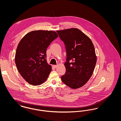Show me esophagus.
<instances>
[{
    "mask_svg": "<svg viewBox=\"0 0 121 121\" xmlns=\"http://www.w3.org/2000/svg\"><path fill=\"white\" fill-rule=\"evenodd\" d=\"M53 68H56L57 67V65H53Z\"/></svg>",
    "mask_w": 121,
    "mask_h": 121,
    "instance_id": "34e87169",
    "label": "esophagus"
}]
</instances>
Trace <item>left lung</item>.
I'll use <instances>...</instances> for the list:
<instances>
[{"mask_svg":"<svg viewBox=\"0 0 121 121\" xmlns=\"http://www.w3.org/2000/svg\"><path fill=\"white\" fill-rule=\"evenodd\" d=\"M65 46L66 73L61 77L63 83L73 89L84 85L92 76L97 62L91 40L78 29L57 31Z\"/></svg>","mask_w":121,"mask_h":121,"instance_id":"1","label":"left lung"}]
</instances>
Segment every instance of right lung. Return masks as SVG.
I'll return each instance as SVG.
<instances>
[{"label":"right lung","mask_w":121,"mask_h":121,"mask_svg":"<svg viewBox=\"0 0 121 121\" xmlns=\"http://www.w3.org/2000/svg\"><path fill=\"white\" fill-rule=\"evenodd\" d=\"M58 37L53 31L35 30L25 35L16 49L15 62L20 75L30 84L43 83L52 70L46 60V50Z\"/></svg>","instance_id":"1"}]
</instances>
